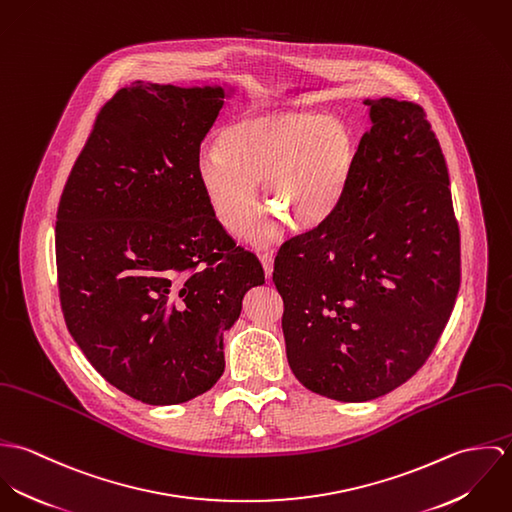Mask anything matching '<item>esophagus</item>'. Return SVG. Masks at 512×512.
I'll list each match as a JSON object with an SVG mask.
<instances>
[{"mask_svg": "<svg viewBox=\"0 0 512 512\" xmlns=\"http://www.w3.org/2000/svg\"><path fill=\"white\" fill-rule=\"evenodd\" d=\"M258 258L262 262L266 278H270L272 276V266H274V254L270 250H264V252H258Z\"/></svg>", "mask_w": 512, "mask_h": 512, "instance_id": "obj_1", "label": "esophagus"}]
</instances>
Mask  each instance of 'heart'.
<instances>
[{"label": "heart", "instance_id": "obj_1", "mask_svg": "<svg viewBox=\"0 0 512 512\" xmlns=\"http://www.w3.org/2000/svg\"><path fill=\"white\" fill-rule=\"evenodd\" d=\"M197 157V179L220 226L238 232L256 207V183L274 207L246 228L252 240L278 234L282 219L309 230L341 205L355 169V140L345 122L303 108H258L219 134Z\"/></svg>", "mask_w": 512, "mask_h": 512}]
</instances>
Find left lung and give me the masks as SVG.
Masks as SVG:
<instances>
[{"label": "left lung", "mask_w": 512, "mask_h": 512, "mask_svg": "<svg viewBox=\"0 0 512 512\" xmlns=\"http://www.w3.org/2000/svg\"><path fill=\"white\" fill-rule=\"evenodd\" d=\"M365 104L372 126L341 205L274 262L290 368L339 402L374 400L412 378L461 282L449 173L424 108Z\"/></svg>", "instance_id": "1"}]
</instances>
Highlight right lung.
Wrapping results in <instances>:
<instances>
[{
    "instance_id": "1",
    "label": "right lung",
    "mask_w": 512,
    "mask_h": 512,
    "mask_svg": "<svg viewBox=\"0 0 512 512\" xmlns=\"http://www.w3.org/2000/svg\"><path fill=\"white\" fill-rule=\"evenodd\" d=\"M224 86L136 80L100 110L57 211L61 307L112 386L187 402L224 372L222 335L264 284L258 258L213 217L197 179Z\"/></svg>"
}]
</instances>
